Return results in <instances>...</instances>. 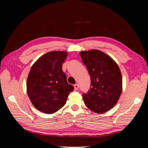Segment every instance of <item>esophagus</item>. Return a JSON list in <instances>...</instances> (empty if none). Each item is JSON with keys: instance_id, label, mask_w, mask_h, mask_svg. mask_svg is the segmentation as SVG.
Instances as JSON below:
<instances>
[{"instance_id": "esophagus-1", "label": "esophagus", "mask_w": 148, "mask_h": 148, "mask_svg": "<svg viewBox=\"0 0 148 148\" xmlns=\"http://www.w3.org/2000/svg\"><path fill=\"white\" fill-rule=\"evenodd\" d=\"M74 89H75V90H77V89H78V88H79V86H78V84H74Z\"/></svg>"}]
</instances>
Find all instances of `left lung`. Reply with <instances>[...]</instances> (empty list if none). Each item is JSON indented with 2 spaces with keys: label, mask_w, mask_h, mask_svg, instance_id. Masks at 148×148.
Masks as SVG:
<instances>
[{
  "label": "left lung",
  "mask_w": 148,
  "mask_h": 148,
  "mask_svg": "<svg viewBox=\"0 0 148 148\" xmlns=\"http://www.w3.org/2000/svg\"><path fill=\"white\" fill-rule=\"evenodd\" d=\"M80 56L91 77V86L83 93L89 109L101 114L112 109L122 91V77L118 65L111 57L97 49L81 51Z\"/></svg>",
  "instance_id": "8db88e82"
}]
</instances>
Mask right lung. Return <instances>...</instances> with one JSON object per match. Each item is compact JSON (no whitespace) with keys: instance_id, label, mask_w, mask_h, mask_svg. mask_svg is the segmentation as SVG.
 Here are the masks:
<instances>
[{"instance_id":"add662e5","label":"right lung","mask_w":148,"mask_h":148,"mask_svg":"<svg viewBox=\"0 0 148 148\" xmlns=\"http://www.w3.org/2000/svg\"><path fill=\"white\" fill-rule=\"evenodd\" d=\"M66 51H50L31 67L27 81V94L32 104L45 114H53L64 106L74 86L67 82L62 70Z\"/></svg>"}]
</instances>
